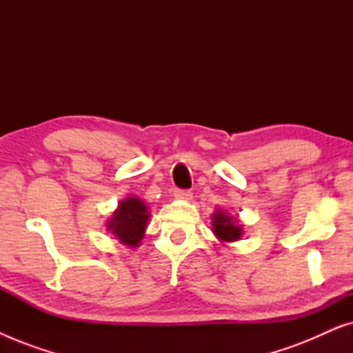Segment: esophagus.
I'll return each instance as SVG.
<instances>
[{
	"instance_id": "34e87169",
	"label": "esophagus",
	"mask_w": 353,
	"mask_h": 353,
	"mask_svg": "<svg viewBox=\"0 0 353 353\" xmlns=\"http://www.w3.org/2000/svg\"><path fill=\"white\" fill-rule=\"evenodd\" d=\"M175 197H178V199H181V201H191L192 192L185 191V190H175Z\"/></svg>"
}]
</instances>
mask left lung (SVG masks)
<instances>
[{
	"mask_svg": "<svg viewBox=\"0 0 353 353\" xmlns=\"http://www.w3.org/2000/svg\"><path fill=\"white\" fill-rule=\"evenodd\" d=\"M212 233L215 234V238L220 243L228 244L243 238L244 228L238 216L230 215L228 212L221 209H216L212 214Z\"/></svg>",
	"mask_w": 353,
	"mask_h": 353,
	"instance_id": "8db88e82",
	"label": "left lung"
}]
</instances>
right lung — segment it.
I'll return each instance as SVG.
<instances>
[{"label": "right lung", "mask_w": 353, "mask_h": 353, "mask_svg": "<svg viewBox=\"0 0 353 353\" xmlns=\"http://www.w3.org/2000/svg\"><path fill=\"white\" fill-rule=\"evenodd\" d=\"M149 207L139 197H125L112 212L105 230L127 248H139L146 233L149 221Z\"/></svg>", "instance_id": "add662e5"}]
</instances>
